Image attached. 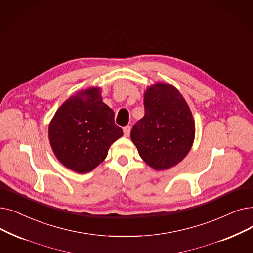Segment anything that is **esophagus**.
I'll list each match as a JSON object with an SVG mask.
<instances>
[{
  "label": "esophagus",
  "instance_id": "esophagus-1",
  "mask_svg": "<svg viewBox=\"0 0 253 253\" xmlns=\"http://www.w3.org/2000/svg\"><path fill=\"white\" fill-rule=\"evenodd\" d=\"M130 131H131V127L130 126H126L123 128V132H124V136L128 137L130 135Z\"/></svg>",
  "mask_w": 253,
  "mask_h": 253
}]
</instances>
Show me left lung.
Returning <instances> with one entry per match:
<instances>
[{
  "instance_id": "1",
  "label": "left lung",
  "mask_w": 253,
  "mask_h": 253,
  "mask_svg": "<svg viewBox=\"0 0 253 253\" xmlns=\"http://www.w3.org/2000/svg\"><path fill=\"white\" fill-rule=\"evenodd\" d=\"M145 116L131 130V140L150 168L166 170L189 153L195 136L190 108L177 87L155 83L144 93Z\"/></svg>"
}]
</instances>
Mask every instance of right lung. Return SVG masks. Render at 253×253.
I'll return each instance as SVG.
<instances>
[{
  "label": "right lung",
  "mask_w": 253,
  "mask_h": 253,
  "mask_svg": "<svg viewBox=\"0 0 253 253\" xmlns=\"http://www.w3.org/2000/svg\"><path fill=\"white\" fill-rule=\"evenodd\" d=\"M115 113L92 86L70 96L48 125V138L57 159L78 173H86L106 158L109 148L123 135Z\"/></svg>",
  "instance_id": "1"
}]
</instances>
